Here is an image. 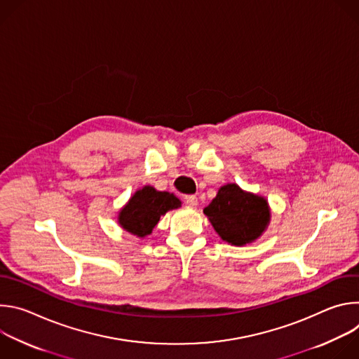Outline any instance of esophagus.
<instances>
[{"instance_id":"esophagus-1","label":"esophagus","mask_w":359,"mask_h":359,"mask_svg":"<svg viewBox=\"0 0 359 359\" xmlns=\"http://www.w3.org/2000/svg\"><path fill=\"white\" fill-rule=\"evenodd\" d=\"M184 201L189 204V206H191V208L197 206V197H196L194 194H187V196H184Z\"/></svg>"}]
</instances>
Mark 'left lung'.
<instances>
[{
	"mask_svg": "<svg viewBox=\"0 0 359 359\" xmlns=\"http://www.w3.org/2000/svg\"><path fill=\"white\" fill-rule=\"evenodd\" d=\"M203 212L216 233L233 245H245L257 240L271 217L264 197L244 191L236 183L222 186Z\"/></svg>",
	"mask_w": 359,
	"mask_h": 359,
	"instance_id": "8db88e82",
	"label": "left lung"
}]
</instances>
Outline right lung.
<instances>
[{"mask_svg": "<svg viewBox=\"0 0 359 359\" xmlns=\"http://www.w3.org/2000/svg\"><path fill=\"white\" fill-rule=\"evenodd\" d=\"M182 206V201L168 191H158L155 187L144 186L139 189L121 209L118 222L128 233L144 237L155 229L161 216Z\"/></svg>", "mask_w": 359, "mask_h": 359, "instance_id": "obj_1", "label": "right lung"}]
</instances>
